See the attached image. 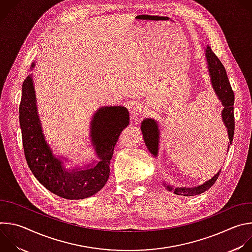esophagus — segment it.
Listing matches in <instances>:
<instances>
[{
    "mask_svg": "<svg viewBox=\"0 0 252 252\" xmlns=\"http://www.w3.org/2000/svg\"><path fill=\"white\" fill-rule=\"evenodd\" d=\"M145 109H143L140 103H135L131 107V118L133 122H137L138 120L142 119L145 116Z\"/></svg>",
    "mask_w": 252,
    "mask_h": 252,
    "instance_id": "obj_1",
    "label": "esophagus"
}]
</instances>
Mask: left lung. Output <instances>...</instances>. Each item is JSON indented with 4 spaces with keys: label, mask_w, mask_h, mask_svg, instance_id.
I'll return each mask as SVG.
<instances>
[{
    "label": "left lung",
    "mask_w": 252,
    "mask_h": 252,
    "mask_svg": "<svg viewBox=\"0 0 252 252\" xmlns=\"http://www.w3.org/2000/svg\"><path fill=\"white\" fill-rule=\"evenodd\" d=\"M206 59L209 68V74L211 77L212 87L215 91V94L219 95V98L221 100L223 104L222 110V120L223 123L227 128L228 133V149L229 145H231L233 135H234V112H233V104H234V94L231 89L229 80L227 78V74L225 67L223 66L220 60L218 58L209 47L206 49ZM141 131L143 134V138H145L146 146L148 147L149 151L157 156L158 155V142H159V129L158 126V124L156 121L152 119H147L142 122L141 124ZM220 174V170L215 174L211 179L205 184L191 189H185V188H176L174 189V193L177 195H184V196H192L196 194H200L210 189L214 183L217 182ZM169 190H171L172 188L169 186L167 187Z\"/></svg>",
    "instance_id": "8db88e82"
}]
</instances>
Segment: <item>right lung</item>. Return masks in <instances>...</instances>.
Returning a JSON list of instances; mask_svg holds the SVG:
<instances>
[{"instance_id":"add662e5","label":"right lung","mask_w":252,"mask_h":252,"mask_svg":"<svg viewBox=\"0 0 252 252\" xmlns=\"http://www.w3.org/2000/svg\"><path fill=\"white\" fill-rule=\"evenodd\" d=\"M33 63L32 66L33 67ZM20 126L27 163L34 177L51 192L65 199H83L97 193L110 177V163L122 130L129 124L123 106H104L94 116L91 138L99 161L93 167L66 170L45 140L35 106L32 77L22 88Z\"/></svg>"}]
</instances>
